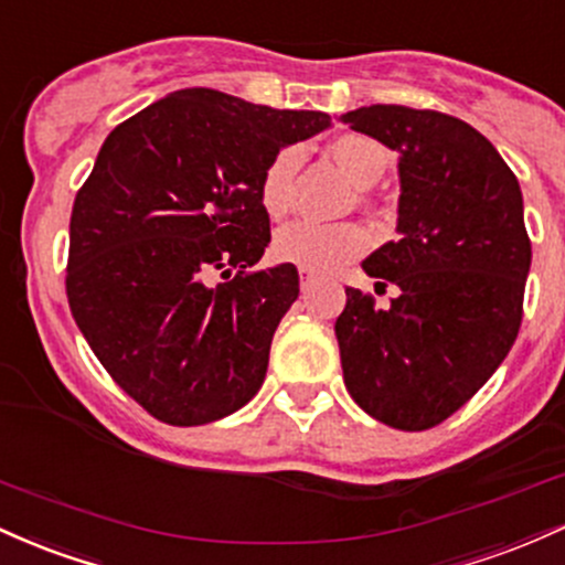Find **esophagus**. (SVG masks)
I'll return each mask as SVG.
<instances>
[{"mask_svg": "<svg viewBox=\"0 0 565 565\" xmlns=\"http://www.w3.org/2000/svg\"><path fill=\"white\" fill-rule=\"evenodd\" d=\"M299 277H301V290H303V294H307V290L315 285L317 275H315V271H309V269H299Z\"/></svg>", "mask_w": 565, "mask_h": 565, "instance_id": "34e87169", "label": "esophagus"}]
</instances>
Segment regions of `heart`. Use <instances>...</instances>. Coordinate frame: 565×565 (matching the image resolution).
Wrapping results in <instances>:
<instances>
[{
    "instance_id": "heart-1",
    "label": "heart",
    "mask_w": 565,
    "mask_h": 565,
    "mask_svg": "<svg viewBox=\"0 0 565 565\" xmlns=\"http://www.w3.org/2000/svg\"><path fill=\"white\" fill-rule=\"evenodd\" d=\"M335 162L341 164L358 186H371L384 175L390 164V151L376 138L347 132L331 146ZM301 164V151L285 146L264 168L258 198L271 218H282L294 205V179ZM371 248V234L360 224H317V221H294L275 234L271 253L277 262L294 264L309 271H335L339 266L354 262Z\"/></svg>"
}]
</instances>
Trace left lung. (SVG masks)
Here are the masks:
<instances>
[{
    "label": "left lung",
    "mask_w": 565,
    "mask_h": 565,
    "mask_svg": "<svg viewBox=\"0 0 565 565\" xmlns=\"http://www.w3.org/2000/svg\"><path fill=\"white\" fill-rule=\"evenodd\" d=\"M401 154V218L363 262L390 307L347 288L335 320L352 401L386 427L422 433L456 414L515 344L531 239L515 173L451 114L373 104L341 114Z\"/></svg>",
    "instance_id": "obj_1"
}]
</instances>
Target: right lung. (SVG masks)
Wrapping results in <instances>:
<instances>
[{
  "label": "right lung",
  "instance_id": "right-lung-1",
  "mask_svg": "<svg viewBox=\"0 0 565 565\" xmlns=\"http://www.w3.org/2000/svg\"><path fill=\"white\" fill-rule=\"evenodd\" d=\"M328 125L189 87L100 146L74 198L66 296L95 358L154 419H224L264 384L299 271L253 269L271 239L258 183L282 146Z\"/></svg>",
  "mask_w": 565,
  "mask_h": 565
}]
</instances>
